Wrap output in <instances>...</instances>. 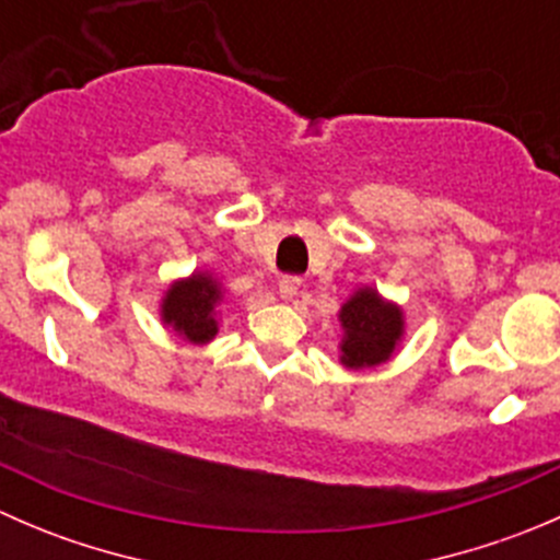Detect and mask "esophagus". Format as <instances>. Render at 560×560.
Masks as SVG:
<instances>
[{
    "label": "esophagus",
    "instance_id": "obj_1",
    "mask_svg": "<svg viewBox=\"0 0 560 560\" xmlns=\"http://www.w3.org/2000/svg\"><path fill=\"white\" fill-rule=\"evenodd\" d=\"M301 284H303L301 276H281L279 295L284 298V301H292V298L298 295V290H301Z\"/></svg>",
    "mask_w": 560,
    "mask_h": 560
}]
</instances>
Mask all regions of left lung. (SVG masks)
<instances>
[{
  "mask_svg": "<svg viewBox=\"0 0 560 560\" xmlns=\"http://www.w3.org/2000/svg\"><path fill=\"white\" fill-rule=\"evenodd\" d=\"M343 343L341 363L349 369L380 365L389 358L404 332V319L395 306L380 301L374 290H360L341 308Z\"/></svg>",
  "mask_w": 560,
  "mask_h": 560,
  "instance_id": "8db88e82",
  "label": "left lung"
}]
</instances>
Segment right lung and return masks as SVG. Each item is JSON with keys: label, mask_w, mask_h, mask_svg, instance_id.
I'll use <instances>...</instances> for the list:
<instances>
[{"label": "right lung", "mask_w": 560, "mask_h": 560, "mask_svg": "<svg viewBox=\"0 0 560 560\" xmlns=\"http://www.w3.org/2000/svg\"><path fill=\"white\" fill-rule=\"evenodd\" d=\"M219 287L208 276H191L171 287L165 303H162V319L173 325L180 336L189 341L202 343L217 336V319L213 308L219 303Z\"/></svg>", "instance_id": "obj_1"}]
</instances>
